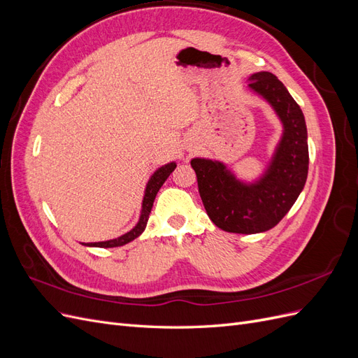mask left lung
Listing matches in <instances>:
<instances>
[{"label":"left lung","mask_w":358,"mask_h":358,"mask_svg":"<svg viewBox=\"0 0 358 358\" xmlns=\"http://www.w3.org/2000/svg\"><path fill=\"white\" fill-rule=\"evenodd\" d=\"M248 80V88L272 107L282 124V134L262 175L245 180L220 159H191L209 218L221 230L239 234L273 229L303 191L309 166L305 116L284 83L268 71L254 73Z\"/></svg>","instance_id":"left-lung-1"}]
</instances>
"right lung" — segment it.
<instances>
[{
  "instance_id": "add662e5",
  "label": "right lung",
  "mask_w": 358,
  "mask_h": 358,
  "mask_svg": "<svg viewBox=\"0 0 358 358\" xmlns=\"http://www.w3.org/2000/svg\"><path fill=\"white\" fill-rule=\"evenodd\" d=\"M176 169V162L171 161L167 162V164L161 166L159 169H157L154 171V175L149 178L146 188H145V194H143V200H142V209H140V216L137 224L133 227L131 230L127 231L125 234L116 237V239H110V241H104V242H94V243H82L85 246H95V248H116V246H122L127 245L129 242H133L134 239L142 234L146 229V224L149 220V213L152 210L154 206V200L157 197V194L159 191V188L162 187V183L167 180V178L171 175V171Z\"/></svg>"
}]
</instances>
